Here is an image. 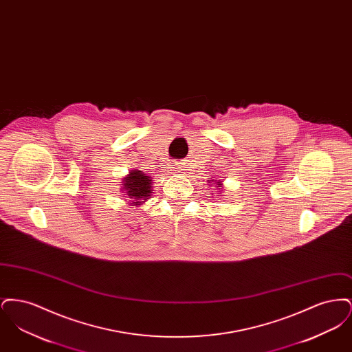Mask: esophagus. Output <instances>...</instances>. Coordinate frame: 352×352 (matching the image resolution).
I'll list each match as a JSON object with an SVG mask.
<instances>
[{
	"instance_id": "obj_1",
	"label": "esophagus",
	"mask_w": 352,
	"mask_h": 352,
	"mask_svg": "<svg viewBox=\"0 0 352 352\" xmlns=\"http://www.w3.org/2000/svg\"><path fill=\"white\" fill-rule=\"evenodd\" d=\"M174 171H178V170H174Z\"/></svg>"
}]
</instances>
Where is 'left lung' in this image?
Instances as JSON below:
<instances>
[{
	"instance_id": "8db88e82",
	"label": "left lung",
	"mask_w": 352,
	"mask_h": 352,
	"mask_svg": "<svg viewBox=\"0 0 352 352\" xmlns=\"http://www.w3.org/2000/svg\"><path fill=\"white\" fill-rule=\"evenodd\" d=\"M214 182H215V184H217V187H219V188H221V182H220V181H218V179H217V181H214Z\"/></svg>"
}]
</instances>
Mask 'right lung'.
Masks as SVG:
<instances>
[{
  "mask_svg": "<svg viewBox=\"0 0 352 352\" xmlns=\"http://www.w3.org/2000/svg\"><path fill=\"white\" fill-rule=\"evenodd\" d=\"M151 177L144 174L142 171L132 170L125 178H122V190L124 195L129 198L131 204L138 206L142 204L151 197Z\"/></svg>",
  "mask_w": 352,
  "mask_h": 352,
  "instance_id": "add662e5",
  "label": "right lung"
}]
</instances>
